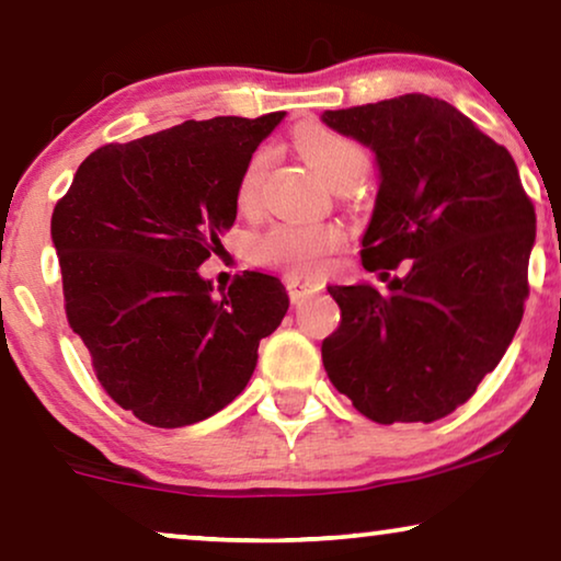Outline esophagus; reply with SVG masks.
I'll use <instances>...</instances> for the list:
<instances>
[{"label": "esophagus", "instance_id": "34e87169", "mask_svg": "<svg viewBox=\"0 0 561 561\" xmlns=\"http://www.w3.org/2000/svg\"><path fill=\"white\" fill-rule=\"evenodd\" d=\"M286 288H288L290 301L298 304V301H304L306 296L319 294V290L324 288V286H321V280H317V278H304V275H288Z\"/></svg>", "mask_w": 561, "mask_h": 561}]
</instances>
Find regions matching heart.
<instances>
[{"instance_id": "1", "label": "heart", "mask_w": 561, "mask_h": 561, "mask_svg": "<svg viewBox=\"0 0 561 561\" xmlns=\"http://www.w3.org/2000/svg\"><path fill=\"white\" fill-rule=\"evenodd\" d=\"M296 148L309 160L313 171L329 186L340 181H359L367 168V156L355 140L319 125H306L296 133ZM267 165V150H257L244 165L237 198L242 206H250L257 196L260 179ZM344 242V232L336 225L324 221H275L271 229L255 240V257L265 265L286 267L294 273H313L324 265V260Z\"/></svg>"}]
</instances>
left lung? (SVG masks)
Returning a JSON list of instances; mask_svg holds the SVG:
<instances>
[{"mask_svg":"<svg viewBox=\"0 0 561 561\" xmlns=\"http://www.w3.org/2000/svg\"><path fill=\"white\" fill-rule=\"evenodd\" d=\"M321 122L375 152L380 186L359 255L386 283L329 286L342 319L321 342L324 370L363 416L432 424L516 334L534 204L511 152L442 99L403 94Z\"/></svg>","mask_w":561,"mask_h":561,"instance_id":"1","label":"left lung"}]
</instances>
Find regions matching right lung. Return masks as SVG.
I'll list each match as a JSON object with an SVG mask.
<instances>
[{
	"label": "right lung",
	"instance_id": "1",
	"mask_svg": "<svg viewBox=\"0 0 561 561\" xmlns=\"http://www.w3.org/2000/svg\"><path fill=\"white\" fill-rule=\"evenodd\" d=\"M286 112L188 119L91 152L53 209L68 324L114 403L150 426L214 416L248 386L288 311L273 275L214 296L198 265L234 225L237 186Z\"/></svg>",
	"mask_w": 561,
	"mask_h": 561
}]
</instances>
